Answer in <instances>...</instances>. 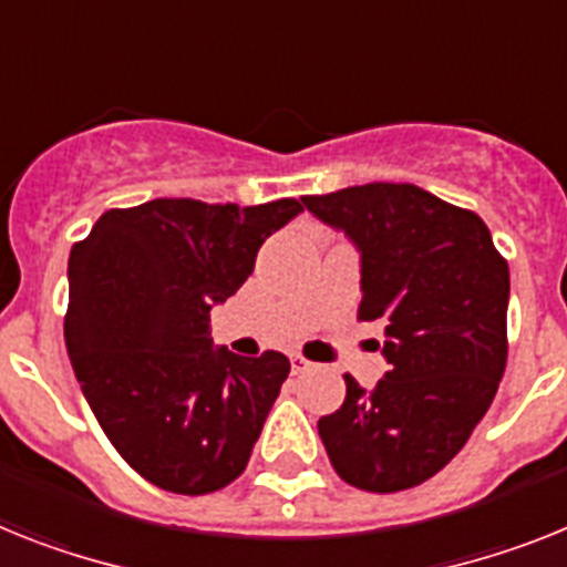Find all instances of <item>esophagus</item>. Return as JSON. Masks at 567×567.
Wrapping results in <instances>:
<instances>
[{
    "label": "esophagus",
    "mask_w": 567,
    "mask_h": 567,
    "mask_svg": "<svg viewBox=\"0 0 567 567\" xmlns=\"http://www.w3.org/2000/svg\"><path fill=\"white\" fill-rule=\"evenodd\" d=\"M306 369H311V360H306L302 354H291V372L299 374L306 372Z\"/></svg>",
    "instance_id": "34e87169"
}]
</instances>
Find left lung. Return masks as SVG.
<instances>
[{
  "mask_svg": "<svg viewBox=\"0 0 567 567\" xmlns=\"http://www.w3.org/2000/svg\"><path fill=\"white\" fill-rule=\"evenodd\" d=\"M360 250V320L386 322L389 372L320 417L331 467L369 493L444 470L496 398L507 363L511 270L487 225L415 184H363L302 198Z\"/></svg>",
  "mask_w": 567,
  "mask_h": 567,
  "instance_id": "left-lung-1",
  "label": "left lung"
}]
</instances>
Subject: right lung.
Segmentation results:
<instances>
[{"label": "right lung", "mask_w": 567, "mask_h": 567, "mask_svg": "<svg viewBox=\"0 0 567 567\" xmlns=\"http://www.w3.org/2000/svg\"><path fill=\"white\" fill-rule=\"evenodd\" d=\"M299 213L297 198H155L103 213L71 247V365L114 450L155 487L204 496L245 473L291 363L213 349L210 311Z\"/></svg>", "instance_id": "add662e5"}]
</instances>
